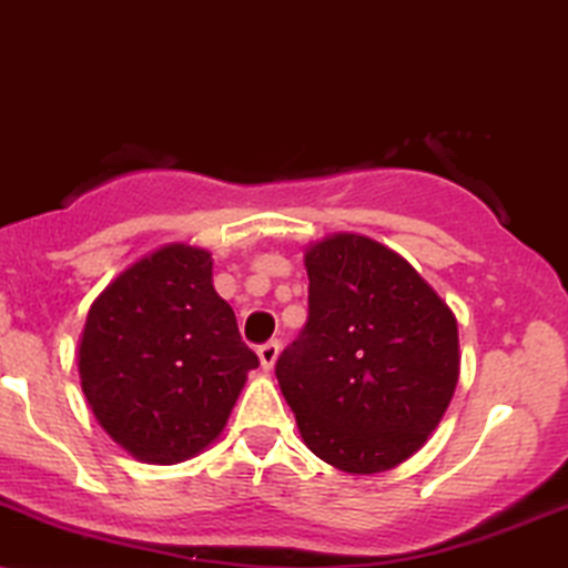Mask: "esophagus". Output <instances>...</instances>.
Wrapping results in <instances>:
<instances>
[{
  "instance_id": "esophagus-1",
  "label": "esophagus",
  "mask_w": 568,
  "mask_h": 568,
  "mask_svg": "<svg viewBox=\"0 0 568 568\" xmlns=\"http://www.w3.org/2000/svg\"><path fill=\"white\" fill-rule=\"evenodd\" d=\"M278 353H282V345H278V339H268V343H265V345H260L257 356H260V364H263L265 372L273 369V364H276Z\"/></svg>"
}]
</instances>
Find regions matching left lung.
Returning <instances> with one entry per match:
<instances>
[{"label":"left lung","instance_id":"left-lung-1","mask_svg":"<svg viewBox=\"0 0 568 568\" xmlns=\"http://www.w3.org/2000/svg\"><path fill=\"white\" fill-rule=\"evenodd\" d=\"M308 324L276 377L303 442L372 476L423 449L459 379L457 318L412 263L362 233L305 246Z\"/></svg>","mask_w":568,"mask_h":568}]
</instances>
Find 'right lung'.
Wrapping results in <instances>:
<instances>
[{
  "label": "right lung",
  "instance_id": "add662e5",
  "mask_svg": "<svg viewBox=\"0 0 568 568\" xmlns=\"http://www.w3.org/2000/svg\"><path fill=\"white\" fill-rule=\"evenodd\" d=\"M257 364L212 286V255L191 244H164L119 273L92 300L77 345L98 425L149 465L215 444Z\"/></svg>",
  "mask_w": 568,
  "mask_h": 568
}]
</instances>
